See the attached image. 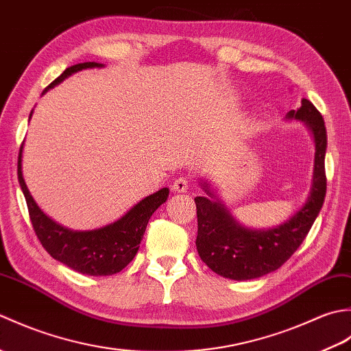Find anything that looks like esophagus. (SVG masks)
<instances>
[{
  "instance_id": "1",
  "label": "esophagus",
  "mask_w": 351,
  "mask_h": 351,
  "mask_svg": "<svg viewBox=\"0 0 351 351\" xmlns=\"http://www.w3.org/2000/svg\"><path fill=\"white\" fill-rule=\"evenodd\" d=\"M189 185H190V181L187 180V178L180 176L173 181V190L178 191V193H184V191L189 190Z\"/></svg>"
}]
</instances>
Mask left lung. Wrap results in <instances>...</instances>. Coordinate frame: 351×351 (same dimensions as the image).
<instances>
[{
    "instance_id": "8db88e82",
    "label": "left lung",
    "mask_w": 351,
    "mask_h": 351,
    "mask_svg": "<svg viewBox=\"0 0 351 351\" xmlns=\"http://www.w3.org/2000/svg\"><path fill=\"white\" fill-rule=\"evenodd\" d=\"M289 119L306 123L315 138V166L308 202L283 225L268 230H250L238 225L217 200L197 196V238L200 259L223 278L234 280L256 279L278 270L300 247L322 210L327 180L324 156L327 147L326 125L322 113L309 99H302L299 110H291ZM205 191L213 196L210 190Z\"/></svg>"
}]
</instances>
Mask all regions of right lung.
Listing matches in <instances>:
<instances>
[{
  "label": "right lung",
  "instance_id": "1",
  "mask_svg": "<svg viewBox=\"0 0 351 351\" xmlns=\"http://www.w3.org/2000/svg\"><path fill=\"white\" fill-rule=\"evenodd\" d=\"M101 63L95 62L73 64L66 69L60 77L52 81L45 88V92L62 83L73 72L87 68H101ZM29 117H32V114H29ZM21 161L22 146L18 156V180L27 200L29 220H32L34 232L43 245V249L54 259L71 267L72 270L88 276H110L123 270L131 263L132 258L136 256L151 215L155 213L156 208L166 202L169 196V189H161L154 195L140 200L122 219L111 223V225L95 230L77 232V230H71L57 225L56 221H52L40 211V208L36 205L33 196L29 195L27 189L24 176H22Z\"/></svg>",
  "mask_w": 351,
  "mask_h": 351
}]
</instances>
